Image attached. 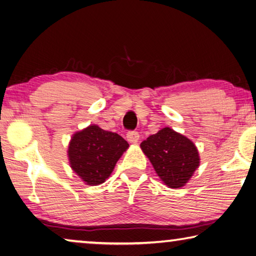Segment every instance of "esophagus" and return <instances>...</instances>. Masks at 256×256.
Masks as SVG:
<instances>
[{
	"instance_id": "1",
	"label": "esophagus",
	"mask_w": 256,
	"mask_h": 256,
	"mask_svg": "<svg viewBox=\"0 0 256 256\" xmlns=\"http://www.w3.org/2000/svg\"><path fill=\"white\" fill-rule=\"evenodd\" d=\"M126 138L128 142H131V144H136L138 138H140V134H138V131H128L126 133Z\"/></svg>"
}]
</instances>
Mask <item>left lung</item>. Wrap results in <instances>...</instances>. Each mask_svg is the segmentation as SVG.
Instances as JSON below:
<instances>
[{
	"label": "left lung",
	"instance_id": "obj_1",
	"mask_svg": "<svg viewBox=\"0 0 256 256\" xmlns=\"http://www.w3.org/2000/svg\"><path fill=\"white\" fill-rule=\"evenodd\" d=\"M141 149L158 176L172 188L188 183L200 164L193 142L170 128L160 130L142 141Z\"/></svg>",
	"mask_w": 256,
	"mask_h": 256
}]
</instances>
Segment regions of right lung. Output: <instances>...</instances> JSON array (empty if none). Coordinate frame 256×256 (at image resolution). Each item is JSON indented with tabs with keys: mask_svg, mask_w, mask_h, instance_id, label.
<instances>
[{
	"mask_svg": "<svg viewBox=\"0 0 256 256\" xmlns=\"http://www.w3.org/2000/svg\"><path fill=\"white\" fill-rule=\"evenodd\" d=\"M128 144L118 133L97 125L76 132L68 146L72 170L88 185L102 184L110 177Z\"/></svg>",
	"mask_w": 256,
	"mask_h": 256,
	"instance_id": "right-lung-1",
	"label": "right lung"
}]
</instances>
